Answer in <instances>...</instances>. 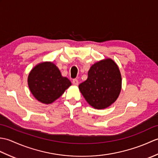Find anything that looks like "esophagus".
I'll use <instances>...</instances> for the list:
<instances>
[{"label": "esophagus", "instance_id": "1", "mask_svg": "<svg viewBox=\"0 0 158 158\" xmlns=\"http://www.w3.org/2000/svg\"><path fill=\"white\" fill-rule=\"evenodd\" d=\"M73 85H79V81L77 79H73Z\"/></svg>", "mask_w": 158, "mask_h": 158}]
</instances>
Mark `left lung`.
<instances>
[{"label":"left lung","mask_w":158,"mask_h":158,"mask_svg":"<svg viewBox=\"0 0 158 158\" xmlns=\"http://www.w3.org/2000/svg\"><path fill=\"white\" fill-rule=\"evenodd\" d=\"M88 75L79 89L90 106L103 109L116 101L122 89V75L115 61L100 60L90 67Z\"/></svg>","instance_id":"left-lung-1"}]
</instances>
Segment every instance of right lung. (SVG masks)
<instances>
[{
	"label": "right lung",
	"instance_id": "1",
	"mask_svg": "<svg viewBox=\"0 0 158 158\" xmlns=\"http://www.w3.org/2000/svg\"><path fill=\"white\" fill-rule=\"evenodd\" d=\"M28 85L38 101L49 105L60 98L71 85V82L62 76L55 64L43 62L31 70L28 77Z\"/></svg>",
	"mask_w": 158,
	"mask_h": 158
}]
</instances>
